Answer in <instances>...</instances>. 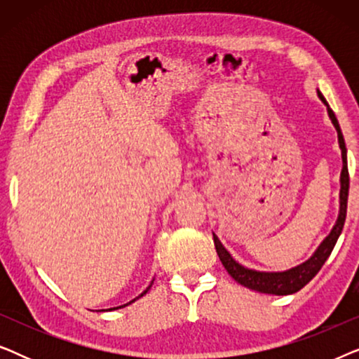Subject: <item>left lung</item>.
<instances>
[{"label":"left lung","instance_id":"left-lung-1","mask_svg":"<svg viewBox=\"0 0 359 359\" xmlns=\"http://www.w3.org/2000/svg\"><path fill=\"white\" fill-rule=\"evenodd\" d=\"M317 95L320 97L323 104L327 106L328 117H330L333 127H335L338 134V144H340L341 150V161L343 168L340 175V210H338L337 222L330 230V233L323 238V242L318 245L316 252L312 253V257L306 259V262L297 264V266L289 268L286 271H257V269H250L238 262H235L232 255L227 252V248L220 243L217 235L212 232L214 237V245L215 250H217V255L222 262L224 268L227 269V273L232 276L235 281L242 286L253 289L257 292H264V294H274V296H287V294H294L306 286V284L311 281V279L316 276V274L320 271L323 263L327 262V258L330 257L333 247H335L338 237H340L343 225H345L346 219V204H348V189H350V176H348V161H346V145L345 139H343L340 124H338L335 114L328 106L325 97L320 91L317 90Z\"/></svg>","mask_w":359,"mask_h":359}]
</instances>
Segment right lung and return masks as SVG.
Listing matches in <instances>:
<instances>
[{"label":"right lung","instance_id":"obj_1","mask_svg":"<svg viewBox=\"0 0 359 359\" xmlns=\"http://www.w3.org/2000/svg\"><path fill=\"white\" fill-rule=\"evenodd\" d=\"M151 284H154V281H151V283H150V286H149V287H147V289H145V291H144V292H142V294H140V296H137V297H135V299H132V301H130V302H127V304H124V306H119V307H111V309H109V311H116V309H122V307H126V306H129V304H132V302H135V301H137V299H140V297H142V296H145V294H147V292H149V289H150V287H151Z\"/></svg>","mask_w":359,"mask_h":359}]
</instances>
